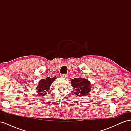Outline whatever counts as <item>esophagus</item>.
Segmentation results:
<instances>
[{"label": "esophagus", "instance_id": "1", "mask_svg": "<svg viewBox=\"0 0 131 131\" xmlns=\"http://www.w3.org/2000/svg\"><path fill=\"white\" fill-rule=\"evenodd\" d=\"M61 77H62V78H67V77H68V75H67V74H61Z\"/></svg>", "mask_w": 131, "mask_h": 131}]
</instances>
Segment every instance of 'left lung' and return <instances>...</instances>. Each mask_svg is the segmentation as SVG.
<instances>
[{"label": "left lung", "mask_w": 131, "mask_h": 131, "mask_svg": "<svg viewBox=\"0 0 131 131\" xmlns=\"http://www.w3.org/2000/svg\"><path fill=\"white\" fill-rule=\"evenodd\" d=\"M71 84L75 90V93L78 96H84L89 94L91 90L90 82L88 79L83 78H74L72 80Z\"/></svg>", "instance_id": "8db88e82"}]
</instances>
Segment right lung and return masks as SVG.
<instances>
[{"label": "right lung", "mask_w": 131, "mask_h": 131, "mask_svg": "<svg viewBox=\"0 0 131 131\" xmlns=\"http://www.w3.org/2000/svg\"><path fill=\"white\" fill-rule=\"evenodd\" d=\"M56 77L53 78L47 77L46 79H42L39 81L38 86H37V90L40 94L46 93V91H49L50 89V87L52 84V83L54 81Z\"/></svg>", "instance_id": "obj_1"}]
</instances>
